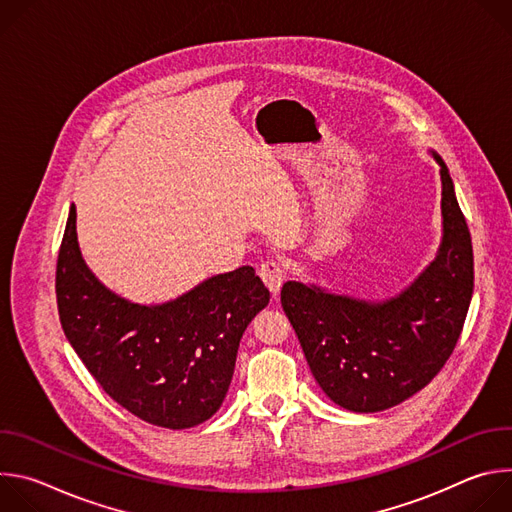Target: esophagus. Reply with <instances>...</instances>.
Returning <instances> with one entry per match:
<instances>
[{"mask_svg":"<svg viewBox=\"0 0 512 512\" xmlns=\"http://www.w3.org/2000/svg\"><path fill=\"white\" fill-rule=\"evenodd\" d=\"M259 275H261L263 283L269 287L271 294L277 296V294H279V287H281V283H283V279H285V269H283V265H281L279 261L267 259V261L261 263Z\"/></svg>","mask_w":512,"mask_h":512,"instance_id":"esophagus-1","label":"esophagus"}]
</instances>
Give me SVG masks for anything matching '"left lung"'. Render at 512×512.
Instances as JSON below:
<instances>
[{"label":"left lung","instance_id":"obj_1","mask_svg":"<svg viewBox=\"0 0 512 512\" xmlns=\"http://www.w3.org/2000/svg\"><path fill=\"white\" fill-rule=\"evenodd\" d=\"M444 235L435 259L385 302L330 294L287 281L281 306L322 391L354 413H375L421 391L456 348L474 291V253L466 218L444 160Z\"/></svg>","mask_w":512,"mask_h":512}]
</instances>
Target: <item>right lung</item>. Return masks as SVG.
Listing matches in <instances>:
<instances>
[{"mask_svg": "<svg viewBox=\"0 0 512 512\" xmlns=\"http://www.w3.org/2000/svg\"><path fill=\"white\" fill-rule=\"evenodd\" d=\"M56 302L70 346L113 401L152 425L186 429L223 405L241 336L269 304V289L243 265L160 306L127 302L87 267L72 204L56 263Z\"/></svg>", "mask_w": 512, "mask_h": 512, "instance_id": "1", "label": "right lung"}]
</instances>
